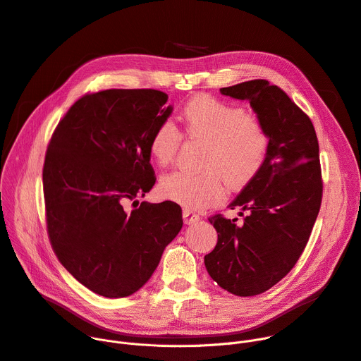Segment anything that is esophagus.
I'll use <instances>...</instances> for the list:
<instances>
[{"label": "esophagus", "mask_w": 361, "mask_h": 361, "mask_svg": "<svg viewBox=\"0 0 361 361\" xmlns=\"http://www.w3.org/2000/svg\"><path fill=\"white\" fill-rule=\"evenodd\" d=\"M201 218H200V215L198 214H195V212H192L190 209H188V208H185L183 209V223L186 224V226H190V224H195V223H198Z\"/></svg>", "instance_id": "34e87169"}]
</instances>
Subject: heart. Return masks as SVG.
<instances>
[{
    "label": "heart",
    "instance_id": "1",
    "mask_svg": "<svg viewBox=\"0 0 361 361\" xmlns=\"http://www.w3.org/2000/svg\"><path fill=\"white\" fill-rule=\"evenodd\" d=\"M183 134L204 140L198 173L171 172L160 179L161 197L189 209H205L223 202L227 186L250 185L263 171L271 137L260 116L243 106L201 94L182 108ZM182 134L169 121H160L149 137V152L160 166L169 164L179 150Z\"/></svg>",
    "mask_w": 361,
    "mask_h": 361
}]
</instances>
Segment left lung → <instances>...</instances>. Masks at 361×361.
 <instances>
[{
  "instance_id": "left-lung-1",
  "label": "left lung",
  "mask_w": 361,
  "mask_h": 361,
  "mask_svg": "<svg viewBox=\"0 0 361 361\" xmlns=\"http://www.w3.org/2000/svg\"><path fill=\"white\" fill-rule=\"evenodd\" d=\"M219 91L248 99L266 123L271 146L260 175L230 204L245 211L243 221L223 214L208 218L218 241L204 260L221 288L255 296L281 282L307 247L322 201L319 146L311 118L266 79Z\"/></svg>"
}]
</instances>
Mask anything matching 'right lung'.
Instances as JSON below:
<instances>
[{"mask_svg": "<svg viewBox=\"0 0 361 361\" xmlns=\"http://www.w3.org/2000/svg\"><path fill=\"white\" fill-rule=\"evenodd\" d=\"M166 101L156 90L88 92L47 146L43 193L51 248L78 282L105 298L140 289L183 226L178 204L138 207L135 200L156 182L149 137L172 113Z\"/></svg>", "mask_w": 361, "mask_h": 361, "instance_id": "1", "label": "right lung"}]
</instances>
